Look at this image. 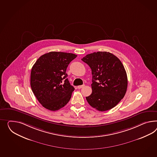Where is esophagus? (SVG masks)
<instances>
[{
    "label": "esophagus",
    "mask_w": 157,
    "mask_h": 157,
    "mask_svg": "<svg viewBox=\"0 0 157 157\" xmlns=\"http://www.w3.org/2000/svg\"><path fill=\"white\" fill-rule=\"evenodd\" d=\"M85 85H79V86H77V88L78 89H81L82 88H83L84 86Z\"/></svg>",
    "instance_id": "34e87169"
}]
</instances>
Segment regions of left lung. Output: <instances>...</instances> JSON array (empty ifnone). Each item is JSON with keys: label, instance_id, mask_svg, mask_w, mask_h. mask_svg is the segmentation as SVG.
I'll use <instances>...</instances> for the list:
<instances>
[{"label": "left lung", "instance_id": "8db88e82", "mask_svg": "<svg viewBox=\"0 0 157 157\" xmlns=\"http://www.w3.org/2000/svg\"><path fill=\"white\" fill-rule=\"evenodd\" d=\"M92 70V93L86 99L93 108L104 112L118 104L125 96L128 77L120 59L111 53L97 52L82 59Z\"/></svg>", "mask_w": 157, "mask_h": 157}]
</instances>
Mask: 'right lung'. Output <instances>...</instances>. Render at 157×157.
Masks as SVG:
<instances>
[{"label":"right lung","mask_w":157,"mask_h":157,"mask_svg":"<svg viewBox=\"0 0 157 157\" xmlns=\"http://www.w3.org/2000/svg\"><path fill=\"white\" fill-rule=\"evenodd\" d=\"M77 57L71 53L50 52L41 56L31 72V87L45 108L58 110L70 100L75 90L66 73L69 64Z\"/></svg>","instance_id":"1"}]
</instances>
